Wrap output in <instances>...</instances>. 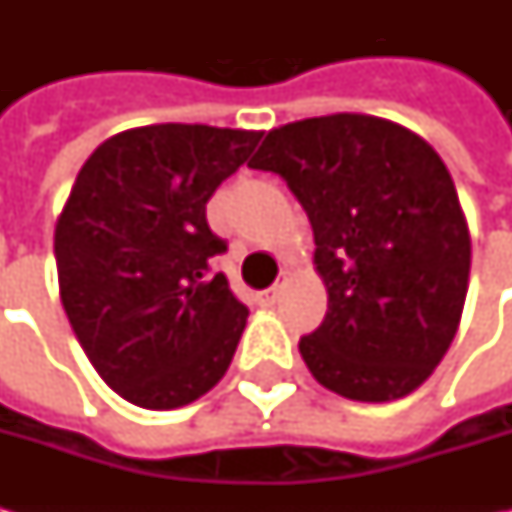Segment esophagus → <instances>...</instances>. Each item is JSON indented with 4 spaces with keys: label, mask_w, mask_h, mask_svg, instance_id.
<instances>
[{
    "label": "esophagus",
    "mask_w": 512,
    "mask_h": 512,
    "mask_svg": "<svg viewBox=\"0 0 512 512\" xmlns=\"http://www.w3.org/2000/svg\"><path fill=\"white\" fill-rule=\"evenodd\" d=\"M279 296H282V287H267V290H262V293H256V299H259V305L262 307H273L276 302H279Z\"/></svg>",
    "instance_id": "34e87169"
}]
</instances>
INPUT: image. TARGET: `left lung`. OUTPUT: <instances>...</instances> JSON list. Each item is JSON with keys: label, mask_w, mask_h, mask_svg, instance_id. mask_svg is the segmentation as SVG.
Instances as JSON below:
<instances>
[{"label": "left lung", "mask_w": 512, "mask_h": 512, "mask_svg": "<svg viewBox=\"0 0 512 512\" xmlns=\"http://www.w3.org/2000/svg\"><path fill=\"white\" fill-rule=\"evenodd\" d=\"M273 170L313 225L325 322L302 336L313 379L353 402L422 387L462 322L470 230L442 156L367 113L290 122L247 162Z\"/></svg>", "instance_id": "8db88e82"}]
</instances>
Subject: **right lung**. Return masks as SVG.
Masks as SVG:
<instances>
[{
	"label": "right lung",
	"mask_w": 512,
	"mask_h": 512,
	"mask_svg": "<svg viewBox=\"0 0 512 512\" xmlns=\"http://www.w3.org/2000/svg\"><path fill=\"white\" fill-rule=\"evenodd\" d=\"M262 130L148 125L88 156L53 233L59 296L85 356L110 390L173 410L216 387L247 307L210 276L225 242L205 205L259 145Z\"/></svg>",
	"instance_id": "1"
}]
</instances>
